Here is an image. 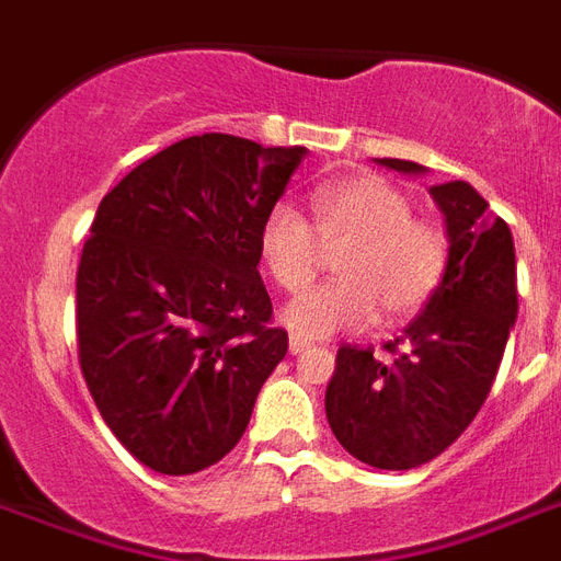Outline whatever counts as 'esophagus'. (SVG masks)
Wrapping results in <instances>:
<instances>
[{
    "mask_svg": "<svg viewBox=\"0 0 561 561\" xmlns=\"http://www.w3.org/2000/svg\"><path fill=\"white\" fill-rule=\"evenodd\" d=\"M288 346H290V355H299V352H306L308 346H311V343L302 341V337H299V334H290Z\"/></svg>",
    "mask_w": 561,
    "mask_h": 561,
    "instance_id": "obj_1",
    "label": "esophagus"
}]
</instances>
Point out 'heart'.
Masks as SVG:
<instances>
[{
	"instance_id": "obj_1",
	"label": "heart",
	"mask_w": 561,
	"mask_h": 561,
	"mask_svg": "<svg viewBox=\"0 0 561 561\" xmlns=\"http://www.w3.org/2000/svg\"><path fill=\"white\" fill-rule=\"evenodd\" d=\"M336 250L337 279L308 290L285 308V325L302 341L364 329L378 317L399 325L434 297L448 267V238L413 201L375 174L332 180L311 194V224L279 203L259 229V253L282 290L308 288L323 250Z\"/></svg>"
}]
</instances>
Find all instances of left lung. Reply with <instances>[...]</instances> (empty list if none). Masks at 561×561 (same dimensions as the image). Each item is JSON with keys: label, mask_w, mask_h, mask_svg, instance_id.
<instances>
[{"label": "left lung", "mask_w": 561, "mask_h": 561, "mask_svg": "<svg viewBox=\"0 0 561 561\" xmlns=\"http://www.w3.org/2000/svg\"><path fill=\"white\" fill-rule=\"evenodd\" d=\"M425 174L408 160H378ZM448 232V267L422 314L383 350L341 346L325 387L337 443L375 469L404 471L448 448L478 416L518 317L515 244L504 218L469 183L431 186Z\"/></svg>", "instance_id": "left-lung-1"}]
</instances>
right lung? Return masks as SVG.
<instances>
[{
	"label": "right lung",
	"mask_w": 561,
	"mask_h": 561,
	"mask_svg": "<svg viewBox=\"0 0 561 561\" xmlns=\"http://www.w3.org/2000/svg\"><path fill=\"white\" fill-rule=\"evenodd\" d=\"M306 153L188 136L104 194L78 264V358L148 469L194 474L227 457L285 358L259 229Z\"/></svg>",
	"instance_id": "obj_1"
}]
</instances>
